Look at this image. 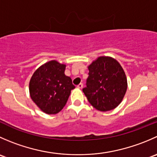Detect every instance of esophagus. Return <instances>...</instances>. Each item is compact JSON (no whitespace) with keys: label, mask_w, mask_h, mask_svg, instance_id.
Wrapping results in <instances>:
<instances>
[{"label":"esophagus","mask_w":157,"mask_h":157,"mask_svg":"<svg viewBox=\"0 0 157 157\" xmlns=\"http://www.w3.org/2000/svg\"><path fill=\"white\" fill-rule=\"evenodd\" d=\"M83 83H80V84H79V85H77V87L79 88V89H82V88H83Z\"/></svg>","instance_id":"obj_1"}]
</instances>
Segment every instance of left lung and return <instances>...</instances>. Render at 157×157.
I'll list each match as a JSON object with an SVG mask.
<instances>
[{
  "mask_svg": "<svg viewBox=\"0 0 157 157\" xmlns=\"http://www.w3.org/2000/svg\"><path fill=\"white\" fill-rule=\"evenodd\" d=\"M89 77L83 92L89 102L101 112L115 109L122 101L128 87L121 64L111 57L101 56L88 66Z\"/></svg>",
  "mask_w": 157,
  "mask_h": 157,
  "instance_id": "left-lung-1",
  "label": "left lung"
}]
</instances>
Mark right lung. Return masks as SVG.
<instances>
[{
    "label": "right lung",
    "mask_w": 157,
    "mask_h": 157,
    "mask_svg": "<svg viewBox=\"0 0 157 157\" xmlns=\"http://www.w3.org/2000/svg\"><path fill=\"white\" fill-rule=\"evenodd\" d=\"M66 65L55 60L42 64L29 81L30 97L45 113L55 115L66 105L71 91L75 88L70 77L64 74Z\"/></svg>",
    "instance_id": "add662e5"
}]
</instances>
